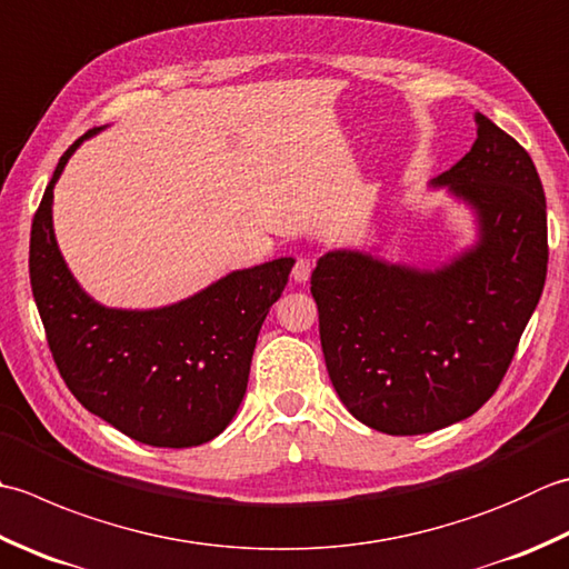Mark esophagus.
Wrapping results in <instances>:
<instances>
[{
    "label": "esophagus",
    "mask_w": 569,
    "mask_h": 569,
    "mask_svg": "<svg viewBox=\"0 0 569 569\" xmlns=\"http://www.w3.org/2000/svg\"><path fill=\"white\" fill-rule=\"evenodd\" d=\"M310 271H313V261L306 259V256H300V259L293 266V273H291L293 281L296 283H306L308 278H310Z\"/></svg>",
    "instance_id": "1"
}]
</instances>
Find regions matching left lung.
<instances>
[{
  "mask_svg": "<svg viewBox=\"0 0 569 569\" xmlns=\"http://www.w3.org/2000/svg\"><path fill=\"white\" fill-rule=\"evenodd\" d=\"M431 180L476 214L478 239L439 269L338 249L310 293L330 382L350 415L392 437L456 425L493 397L548 273V214L536 164L493 120Z\"/></svg>",
  "mask_w": 569,
  "mask_h": 569,
  "instance_id": "left-lung-1",
  "label": "left lung"
}]
</instances>
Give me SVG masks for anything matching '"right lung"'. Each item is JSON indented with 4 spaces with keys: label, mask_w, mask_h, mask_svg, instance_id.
<instances>
[{
    "label": "right lung",
    "mask_w": 569,
    "mask_h": 569,
    "mask_svg": "<svg viewBox=\"0 0 569 569\" xmlns=\"http://www.w3.org/2000/svg\"><path fill=\"white\" fill-rule=\"evenodd\" d=\"M98 130H88L61 154L33 214V300L66 387L91 415L148 447H199L237 415L256 338L296 261L231 271L164 308L100 306L66 266L51 217L53 184L78 144Z\"/></svg>",
    "instance_id": "obj_1"
}]
</instances>
